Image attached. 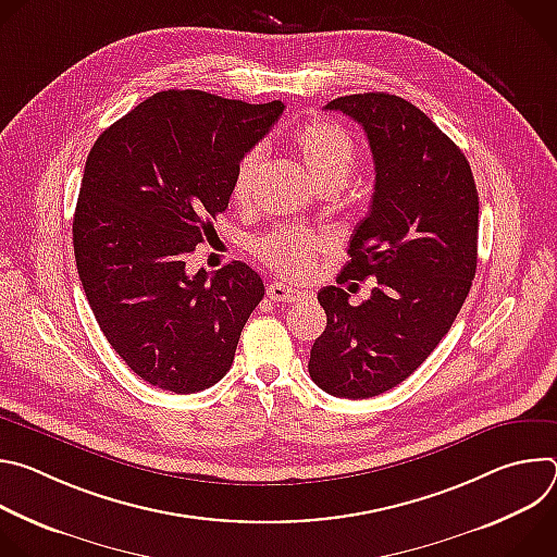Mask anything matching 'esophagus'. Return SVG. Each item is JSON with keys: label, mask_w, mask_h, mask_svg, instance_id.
I'll return each mask as SVG.
<instances>
[{"label": "esophagus", "mask_w": 557, "mask_h": 557, "mask_svg": "<svg viewBox=\"0 0 557 557\" xmlns=\"http://www.w3.org/2000/svg\"><path fill=\"white\" fill-rule=\"evenodd\" d=\"M267 295H269L271 301H277V304H297V301L304 299V293H301V290L290 288V286H286V284H282V282L269 284Z\"/></svg>", "instance_id": "esophagus-1"}]
</instances>
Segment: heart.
<instances>
[{
  "instance_id": "obj_1",
  "label": "heart",
  "mask_w": 557,
  "mask_h": 557,
  "mask_svg": "<svg viewBox=\"0 0 557 557\" xmlns=\"http://www.w3.org/2000/svg\"><path fill=\"white\" fill-rule=\"evenodd\" d=\"M293 149L308 170L310 178L320 185H344L357 163V149L352 138L329 121H308L293 134ZM262 172V149H249L235 168L231 196L237 205H249L258 187ZM322 249V240L306 231L290 226L275 228L258 237L253 251L275 273L299 280L304 277L314 260V253Z\"/></svg>"
}]
</instances>
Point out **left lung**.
<instances>
[{"label": "left lung", "instance_id": "left-lung-1", "mask_svg": "<svg viewBox=\"0 0 557 557\" xmlns=\"http://www.w3.org/2000/svg\"><path fill=\"white\" fill-rule=\"evenodd\" d=\"M370 143L374 194L350 237L337 284L376 277L352 306L342 286L317 299L326 331L310 348V379L333 396L368 399L406 381L451 329L479 258V191L465 153L417 106L385 95L326 106Z\"/></svg>", "mask_w": 557, "mask_h": 557}]
</instances>
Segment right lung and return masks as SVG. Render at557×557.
Instances as JSON below:
<instances>
[{"mask_svg":"<svg viewBox=\"0 0 557 557\" xmlns=\"http://www.w3.org/2000/svg\"><path fill=\"white\" fill-rule=\"evenodd\" d=\"M282 112V101L168 90L88 153L72 222L78 277L110 346L156 387L191 394L218 383L264 297L251 267L189 275L187 258L228 207L240 158Z\"/></svg>","mask_w":557,"mask_h":557,"instance_id":"add662e5","label":"right lung"}]
</instances>
